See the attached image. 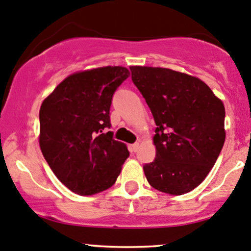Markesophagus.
I'll use <instances>...</instances> for the list:
<instances>
[{"instance_id":"esophagus-1","label":"esophagus","mask_w":251,"mask_h":251,"mask_svg":"<svg viewBox=\"0 0 251 251\" xmlns=\"http://www.w3.org/2000/svg\"><path fill=\"white\" fill-rule=\"evenodd\" d=\"M131 148H132L133 151H137L138 149H140V143H138V142H136V143H133L132 146H131Z\"/></svg>"}]
</instances>
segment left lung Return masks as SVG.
Listing matches in <instances>:
<instances>
[{"label":"left lung","mask_w":251,"mask_h":251,"mask_svg":"<svg viewBox=\"0 0 251 251\" xmlns=\"http://www.w3.org/2000/svg\"><path fill=\"white\" fill-rule=\"evenodd\" d=\"M130 70L156 124V158L143 166L147 181L171 196L188 193L204 181L221 153L224 103L192 75L140 65Z\"/></svg>","instance_id":"1"}]
</instances>
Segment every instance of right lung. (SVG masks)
I'll list each match as a JSON object with an SVG mask.
<instances>
[{"instance_id": "1", "label": "right lung", "mask_w": 251, "mask_h": 251, "mask_svg": "<svg viewBox=\"0 0 251 251\" xmlns=\"http://www.w3.org/2000/svg\"><path fill=\"white\" fill-rule=\"evenodd\" d=\"M125 67H102L65 77L40 108L39 143L57 178L74 193L92 196L110 188L130 153L115 141L109 109Z\"/></svg>"}]
</instances>
